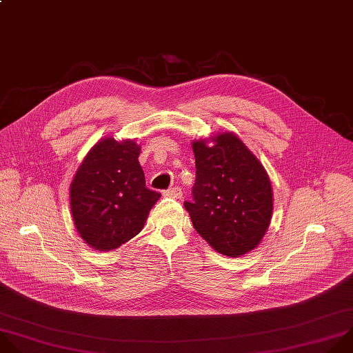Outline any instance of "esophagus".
<instances>
[{
  "instance_id": "esophagus-1",
  "label": "esophagus",
  "mask_w": 353,
  "mask_h": 353,
  "mask_svg": "<svg viewBox=\"0 0 353 353\" xmlns=\"http://www.w3.org/2000/svg\"><path fill=\"white\" fill-rule=\"evenodd\" d=\"M164 196H168V197H174V199H181L182 197V189L179 186H174V188H170L164 192Z\"/></svg>"
}]
</instances>
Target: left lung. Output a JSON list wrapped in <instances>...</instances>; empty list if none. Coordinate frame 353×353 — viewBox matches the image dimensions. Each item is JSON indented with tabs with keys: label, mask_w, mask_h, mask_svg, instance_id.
Masks as SVG:
<instances>
[{
	"label": "left lung",
	"mask_w": 353,
	"mask_h": 353,
	"mask_svg": "<svg viewBox=\"0 0 353 353\" xmlns=\"http://www.w3.org/2000/svg\"><path fill=\"white\" fill-rule=\"evenodd\" d=\"M196 179L183 205L194 230L221 254L238 257L254 249L272 214L270 179L259 160L232 133L193 142Z\"/></svg>",
	"instance_id": "obj_1"
}]
</instances>
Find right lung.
<instances>
[{
    "mask_svg": "<svg viewBox=\"0 0 353 353\" xmlns=\"http://www.w3.org/2000/svg\"><path fill=\"white\" fill-rule=\"evenodd\" d=\"M133 140L107 137L85 157L70 183V210L83 241L97 250L117 249L143 228L160 192L146 186Z\"/></svg>",
    "mask_w": 353,
    "mask_h": 353,
    "instance_id": "1",
    "label": "right lung"
}]
</instances>
